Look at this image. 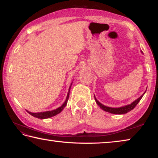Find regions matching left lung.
<instances>
[{"instance_id":"obj_1","label":"left lung","mask_w":158,"mask_h":158,"mask_svg":"<svg viewBox=\"0 0 158 158\" xmlns=\"http://www.w3.org/2000/svg\"><path fill=\"white\" fill-rule=\"evenodd\" d=\"M146 91L144 92L143 94L141 96V97L139 98L138 99H137L135 101H134L133 102H132L130 105H126V106H121V107H118V108H112V107H109V106H106L103 105L102 104H101L100 102L98 101L97 99L95 97V100L96 103L98 104V105L100 106V107L103 109L104 111H105L106 112H109V113H111V114H126L127 112L130 111L131 110H132V109L135 107L136 106H137V104L139 102V101L141 100V99L142 98V97L143 96V95L145 94Z\"/></svg>"}]
</instances>
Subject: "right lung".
I'll list each match as a JSON object with an SVG mask.
<instances>
[{
    "instance_id": "add662e5",
    "label": "right lung",
    "mask_w": 158,
    "mask_h": 158,
    "mask_svg": "<svg viewBox=\"0 0 158 158\" xmlns=\"http://www.w3.org/2000/svg\"><path fill=\"white\" fill-rule=\"evenodd\" d=\"M72 84L70 85V86L69 88V91L68 95H67V98L66 100L65 101L62 105H61L60 107L57 108L56 109H54V110L52 111H43V112H38V113H32V112H30L26 110V111L28 112L29 114H31V116H33L35 118H40V119H45V118H51L52 116H54L56 115H57L58 114L60 113L61 111H63V109L65 108V106H66L67 103H68V100L69 99V90H70V88H71Z\"/></svg>"
}]
</instances>
